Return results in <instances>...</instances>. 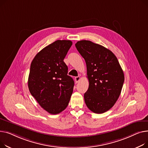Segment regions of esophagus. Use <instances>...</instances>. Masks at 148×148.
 <instances>
[{
    "label": "esophagus",
    "mask_w": 148,
    "mask_h": 148,
    "mask_svg": "<svg viewBox=\"0 0 148 148\" xmlns=\"http://www.w3.org/2000/svg\"><path fill=\"white\" fill-rule=\"evenodd\" d=\"M80 79H81V77H80V76H76V77H75V82H76V83H77L78 82H79V81H80Z\"/></svg>",
    "instance_id": "34e87169"
}]
</instances>
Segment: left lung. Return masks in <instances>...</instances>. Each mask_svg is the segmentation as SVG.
I'll return each mask as SVG.
<instances>
[{"label":"left lung","mask_w":148,"mask_h":148,"mask_svg":"<svg viewBox=\"0 0 148 148\" xmlns=\"http://www.w3.org/2000/svg\"><path fill=\"white\" fill-rule=\"evenodd\" d=\"M76 48L85 59L89 87L84 94L86 106L95 114L112 108L118 99L124 75L116 57L111 51L90 40H80Z\"/></svg>","instance_id":"obj_1"}]
</instances>
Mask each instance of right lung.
<instances>
[{"label":"right lung","instance_id":"obj_1","mask_svg":"<svg viewBox=\"0 0 148 148\" xmlns=\"http://www.w3.org/2000/svg\"><path fill=\"white\" fill-rule=\"evenodd\" d=\"M72 42L57 40L43 48L32 60L28 86L39 105L51 114H58L67 106L73 92L74 81L67 75L64 62Z\"/></svg>","mask_w":148,"mask_h":148}]
</instances>
